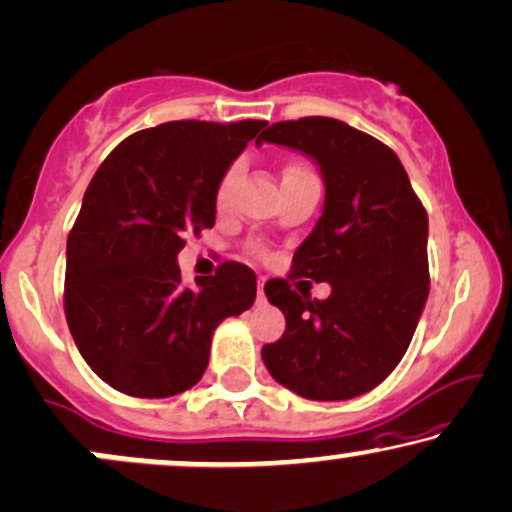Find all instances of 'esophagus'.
Wrapping results in <instances>:
<instances>
[{
    "instance_id": "obj_1",
    "label": "esophagus",
    "mask_w": 512,
    "mask_h": 512,
    "mask_svg": "<svg viewBox=\"0 0 512 512\" xmlns=\"http://www.w3.org/2000/svg\"><path fill=\"white\" fill-rule=\"evenodd\" d=\"M263 287H266V280L258 278V299H261V302L266 299V292H263Z\"/></svg>"
}]
</instances>
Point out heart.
Here are the masks:
<instances>
[{
    "instance_id": "obj_1",
    "label": "heart",
    "mask_w": 512,
    "mask_h": 512,
    "mask_svg": "<svg viewBox=\"0 0 512 512\" xmlns=\"http://www.w3.org/2000/svg\"><path fill=\"white\" fill-rule=\"evenodd\" d=\"M297 170H306V167H302V165H287V167H285V172H282V174H287V172H297ZM232 184H234V170H230V172L225 174V177L220 179V186H218V206H220V208L225 206L227 201H230Z\"/></svg>"
}]
</instances>
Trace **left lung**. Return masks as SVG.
Listing matches in <instances>:
<instances>
[{
  "label": "left lung",
  "instance_id": "1",
  "mask_svg": "<svg viewBox=\"0 0 512 512\" xmlns=\"http://www.w3.org/2000/svg\"><path fill=\"white\" fill-rule=\"evenodd\" d=\"M261 141L302 150L321 167L323 213L294 251L290 280L330 285L321 302L287 280L266 282L287 326L263 345V364L306 400L357 398L386 381L410 347L429 297V218L398 155L340 119L278 122Z\"/></svg>",
  "mask_w": 512,
  "mask_h": 512
}]
</instances>
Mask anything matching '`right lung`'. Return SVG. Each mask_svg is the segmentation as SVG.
I'll return each mask as SVG.
<instances>
[{"mask_svg": "<svg viewBox=\"0 0 512 512\" xmlns=\"http://www.w3.org/2000/svg\"><path fill=\"white\" fill-rule=\"evenodd\" d=\"M268 122L182 119L124 138L90 179L66 239L64 314L90 369L134 398L201 381L213 330L251 309L256 275L225 261L182 282L186 234L215 225L220 179Z\"/></svg>", "mask_w": 512, "mask_h": 512, "instance_id": "add662e5", "label": "right lung"}]
</instances>
